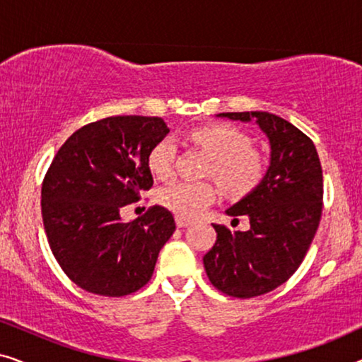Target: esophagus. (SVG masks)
I'll return each mask as SVG.
<instances>
[{"instance_id":"1","label":"esophagus","mask_w":362,"mask_h":362,"mask_svg":"<svg viewBox=\"0 0 362 362\" xmlns=\"http://www.w3.org/2000/svg\"><path fill=\"white\" fill-rule=\"evenodd\" d=\"M191 224H192L191 219H185V217H180V216L176 217V226L177 227H187V226H191Z\"/></svg>"}]
</instances>
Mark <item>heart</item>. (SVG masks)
<instances>
[{"instance_id":"b5f03b06","label":"heart","mask_w":362,"mask_h":362,"mask_svg":"<svg viewBox=\"0 0 362 362\" xmlns=\"http://www.w3.org/2000/svg\"><path fill=\"white\" fill-rule=\"evenodd\" d=\"M189 140L209 153L211 161L206 175L214 177L230 197L249 194L265 176V158L252 148L250 136L230 125H206L189 132ZM176 156V143L166 136L156 141L148 153V168L156 177H168L173 171ZM217 187L212 181L176 180L168 182L158 192L163 207L176 216L192 219L216 199Z\"/></svg>"}]
</instances>
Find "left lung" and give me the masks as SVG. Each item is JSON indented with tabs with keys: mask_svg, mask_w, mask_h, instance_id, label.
<instances>
[{
	"mask_svg": "<svg viewBox=\"0 0 362 362\" xmlns=\"http://www.w3.org/2000/svg\"><path fill=\"white\" fill-rule=\"evenodd\" d=\"M217 117L255 120L270 141L264 180L226 212L247 216L249 230L212 224L216 244L204 255L211 284L235 298L269 293L295 274L320 226L323 171L313 141L290 122L269 112H227Z\"/></svg>",
	"mask_w": 362,
	"mask_h": 362,
	"instance_id": "left-lung-1",
	"label": "left lung"
}]
</instances>
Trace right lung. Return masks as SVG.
I'll return each instance as SVG.
<instances>
[{
  "label": "right lung",
  "instance_id": "right-lung-1",
  "mask_svg": "<svg viewBox=\"0 0 362 362\" xmlns=\"http://www.w3.org/2000/svg\"><path fill=\"white\" fill-rule=\"evenodd\" d=\"M170 128L160 117H107L78 128L44 176L42 222L69 279L88 293L125 296L150 281L175 217L153 206L123 222L122 207L153 186L148 153Z\"/></svg>",
  "mask_w": 362,
  "mask_h": 362
}]
</instances>
